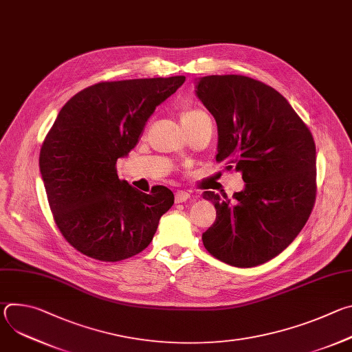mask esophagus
Returning <instances> with one entry per match:
<instances>
[{
    "label": "esophagus",
    "mask_w": 352,
    "mask_h": 352,
    "mask_svg": "<svg viewBox=\"0 0 352 352\" xmlns=\"http://www.w3.org/2000/svg\"><path fill=\"white\" fill-rule=\"evenodd\" d=\"M189 192L188 190H177L175 192V204H184L189 199Z\"/></svg>",
    "instance_id": "34e87169"
}]
</instances>
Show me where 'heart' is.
<instances>
[{
  "label": "heart",
  "instance_id": "heart-1",
  "mask_svg": "<svg viewBox=\"0 0 352 352\" xmlns=\"http://www.w3.org/2000/svg\"><path fill=\"white\" fill-rule=\"evenodd\" d=\"M205 116H208V114L204 113L202 110H199V109H186V110H184V111L181 113V116H179V122H181V124H190V122H195L196 120L202 118V117H205Z\"/></svg>",
  "mask_w": 352,
  "mask_h": 352
}]
</instances>
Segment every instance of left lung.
I'll return each mask as SVG.
<instances>
[{
  "label": "left lung",
  "mask_w": 352,
  "mask_h": 352,
  "mask_svg": "<svg viewBox=\"0 0 352 352\" xmlns=\"http://www.w3.org/2000/svg\"><path fill=\"white\" fill-rule=\"evenodd\" d=\"M195 94L217 124L216 160L241 173L234 200L206 190L214 224L205 248L235 267L263 265L296 238L316 196V147L308 126L273 87L242 75L195 79Z\"/></svg>",
  "instance_id": "obj_1"
}]
</instances>
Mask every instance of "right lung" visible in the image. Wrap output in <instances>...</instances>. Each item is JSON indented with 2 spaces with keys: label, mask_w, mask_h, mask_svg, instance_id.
<instances>
[{
  "label": "right lung",
  "mask_w": 352,
  "mask_h": 352,
  "mask_svg": "<svg viewBox=\"0 0 352 352\" xmlns=\"http://www.w3.org/2000/svg\"><path fill=\"white\" fill-rule=\"evenodd\" d=\"M185 76L102 82L58 113L40 150V174L50 209L64 238L80 254L128 259L152 242L174 193H143L117 174V160L135 147L144 124Z\"/></svg>",
  "instance_id": "right-lung-1"
}]
</instances>
